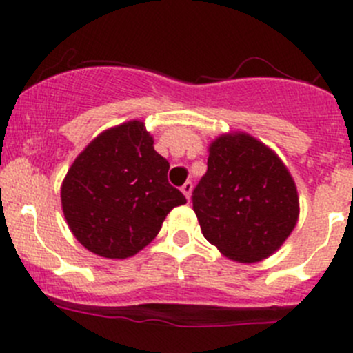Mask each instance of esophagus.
Here are the masks:
<instances>
[{
  "label": "esophagus",
  "instance_id": "34e87169",
  "mask_svg": "<svg viewBox=\"0 0 353 353\" xmlns=\"http://www.w3.org/2000/svg\"><path fill=\"white\" fill-rule=\"evenodd\" d=\"M181 191H183V194H184V196H186L188 201H190V199H191V193H193V184H191L190 181H188V183L183 184V188H181Z\"/></svg>",
  "mask_w": 353,
  "mask_h": 353
}]
</instances>
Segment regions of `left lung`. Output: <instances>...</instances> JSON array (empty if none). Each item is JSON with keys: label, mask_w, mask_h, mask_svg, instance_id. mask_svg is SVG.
Here are the masks:
<instances>
[{"label": "left lung", "mask_w": 353, "mask_h": 353, "mask_svg": "<svg viewBox=\"0 0 353 353\" xmlns=\"http://www.w3.org/2000/svg\"><path fill=\"white\" fill-rule=\"evenodd\" d=\"M193 210L210 244L237 263L279 251L299 220L294 177L279 155L244 131L220 134L208 147V170Z\"/></svg>", "instance_id": "1"}]
</instances>
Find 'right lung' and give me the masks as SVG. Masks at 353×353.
I'll return each mask as SVG.
<instances>
[{
	"label": "right lung",
	"instance_id": "1",
	"mask_svg": "<svg viewBox=\"0 0 353 353\" xmlns=\"http://www.w3.org/2000/svg\"><path fill=\"white\" fill-rule=\"evenodd\" d=\"M169 162L143 121L94 138L68 169L61 208L71 234L94 254L131 258L155 239L167 213L186 203L167 181Z\"/></svg>",
	"mask_w": 353,
	"mask_h": 353
}]
</instances>
